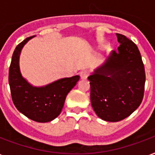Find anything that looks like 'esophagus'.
Returning <instances> with one entry per match:
<instances>
[{
    "label": "esophagus",
    "mask_w": 155,
    "mask_h": 155,
    "mask_svg": "<svg viewBox=\"0 0 155 155\" xmlns=\"http://www.w3.org/2000/svg\"><path fill=\"white\" fill-rule=\"evenodd\" d=\"M80 75H81V79H86V78L90 75V72H89L87 70H84V71H81Z\"/></svg>",
    "instance_id": "esophagus-1"
}]
</instances>
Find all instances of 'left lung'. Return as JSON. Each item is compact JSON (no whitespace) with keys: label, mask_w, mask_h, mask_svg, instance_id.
Returning <instances> with one entry per match:
<instances>
[{"label":"left lung","mask_w":155,"mask_h":155,"mask_svg":"<svg viewBox=\"0 0 155 155\" xmlns=\"http://www.w3.org/2000/svg\"><path fill=\"white\" fill-rule=\"evenodd\" d=\"M116 35L118 51L88 77L94 112L110 122L125 119L140 106L145 84L144 65L137 45L125 35Z\"/></svg>","instance_id":"left-lung-1"}]
</instances>
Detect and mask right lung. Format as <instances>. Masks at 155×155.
<instances>
[{
    "label": "right lung",
    "mask_w": 155,
    "mask_h": 155,
    "mask_svg": "<svg viewBox=\"0 0 155 155\" xmlns=\"http://www.w3.org/2000/svg\"><path fill=\"white\" fill-rule=\"evenodd\" d=\"M33 36L15 47L9 68V84L12 101L21 113L36 122H49L61 114L68 93L80 80L79 75L64 78L45 87H33L23 79L19 69V55L23 45Z\"/></svg>",
    "instance_id": "1"
}]
</instances>
